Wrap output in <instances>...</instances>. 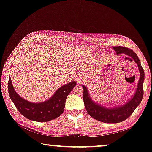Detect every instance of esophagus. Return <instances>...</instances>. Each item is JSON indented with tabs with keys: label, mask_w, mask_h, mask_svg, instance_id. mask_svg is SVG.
<instances>
[{
	"label": "esophagus",
	"mask_w": 152,
	"mask_h": 152,
	"mask_svg": "<svg viewBox=\"0 0 152 152\" xmlns=\"http://www.w3.org/2000/svg\"><path fill=\"white\" fill-rule=\"evenodd\" d=\"M78 76H79V78H78V80H80V81L82 80V78H83V76H82V75H81V74H79V75H78Z\"/></svg>",
	"instance_id": "34e87169"
}]
</instances>
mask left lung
Returning <instances> with one entry per match:
<instances>
[{
  "instance_id": "1",
  "label": "left lung",
  "mask_w": 152,
  "mask_h": 152,
  "mask_svg": "<svg viewBox=\"0 0 152 152\" xmlns=\"http://www.w3.org/2000/svg\"><path fill=\"white\" fill-rule=\"evenodd\" d=\"M113 49L116 52V55L124 54L127 56L126 59H129L136 62L140 72L138 85L135 93L131 99L122 104L114 107H107L95 102L90 96L88 88L82 85L84 88L83 99L87 112L90 116L98 121L106 123H118L124 121L132 115L135 109L138 107L143 97V82L145 80V72L141 66L139 58L132 50L124 47L115 46Z\"/></svg>"
}]
</instances>
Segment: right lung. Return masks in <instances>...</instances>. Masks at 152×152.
Segmentation results:
<instances>
[{"label": "right lung", "instance_id": "obj_1", "mask_svg": "<svg viewBox=\"0 0 152 152\" xmlns=\"http://www.w3.org/2000/svg\"><path fill=\"white\" fill-rule=\"evenodd\" d=\"M75 86V81H72L58 88L48 99L38 103L20 97L14 88L10 76L7 88L10 98L21 115L30 120L42 122L55 119L63 113L66 99Z\"/></svg>", "mask_w": 152, "mask_h": 152}]
</instances>
